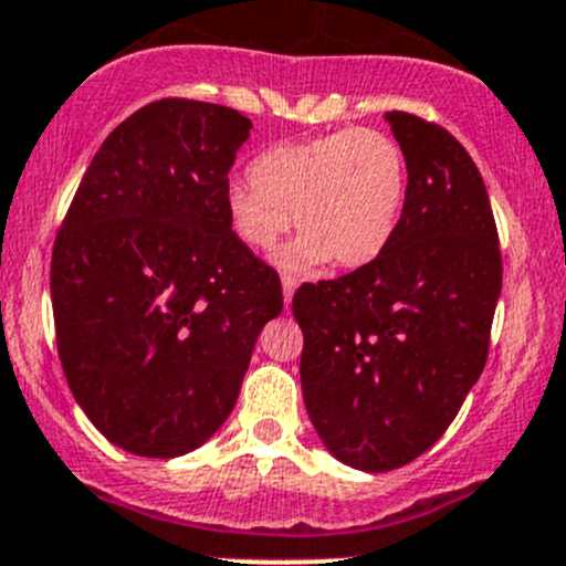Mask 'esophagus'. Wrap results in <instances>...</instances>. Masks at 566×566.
<instances>
[{"label":"esophagus","mask_w":566,"mask_h":566,"mask_svg":"<svg viewBox=\"0 0 566 566\" xmlns=\"http://www.w3.org/2000/svg\"><path fill=\"white\" fill-rule=\"evenodd\" d=\"M295 287H298V279L290 276V273H284V276H282V290H284V304H287V306H290V301H293Z\"/></svg>","instance_id":"1"}]
</instances>
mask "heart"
Segmentation results:
<instances>
[{
  "label": "heart",
  "mask_w": 566,
  "mask_h": 566,
  "mask_svg": "<svg viewBox=\"0 0 566 566\" xmlns=\"http://www.w3.org/2000/svg\"><path fill=\"white\" fill-rule=\"evenodd\" d=\"M408 193V164L384 130L345 128L282 142L251 164V177L224 191L232 232L268 251L290 227L295 243L279 254L284 268H361L391 243Z\"/></svg>",
  "instance_id": "b5f03b06"
}]
</instances>
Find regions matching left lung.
<instances>
[{"instance_id":"left-lung-1","label":"left lung","mask_w":566,"mask_h":566,"mask_svg":"<svg viewBox=\"0 0 566 566\" xmlns=\"http://www.w3.org/2000/svg\"><path fill=\"white\" fill-rule=\"evenodd\" d=\"M408 164L391 243L301 284V389L319 441L358 471L408 465L447 432L488 361L501 251L488 188L447 128L386 112Z\"/></svg>"}]
</instances>
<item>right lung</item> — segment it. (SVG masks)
<instances>
[{"label":"right lung","mask_w":566,"mask_h":566,"mask_svg":"<svg viewBox=\"0 0 566 566\" xmlns=\"http://www.w3.org/2000/svg\"><path fill=\"white\" fill-rule=\"evenodd\" d=\"M251 119L164 98L119 123L51 254L56 350L73 397L130 454L180 458L232 413L282 282L224 208Z\"/></svg>","instance_id":"1"}]
</instances>
